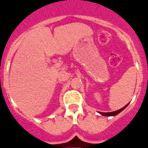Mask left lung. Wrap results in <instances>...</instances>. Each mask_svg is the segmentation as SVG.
Instances as JSON below:
<instances>
[{
  "label": "left lung",
  "mask_w": 148,
  "mask_h": 148,
  "mask_svg": "<svg viewBox=\"0 0 148 148\" xmlns=\"http://www.w3.org/2000/svg\"><path fill=\"white\" fill-rule=\"evenodd\" d=\"M129 104V103H128ZM128 104L125 105V107H123V108H121L120 110H118L116 111H113V112H110V113H100L101 114V115H103V116H116L117 115L118 113H119L121 112V111H123V110L125 109V107L128 106Z\"/></svg>",
  "instance_id": "obj_1"
}]
</instances>
